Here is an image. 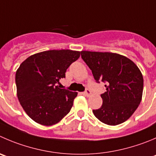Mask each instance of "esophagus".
<instances>
[{"label":"esophagus","mask_w":156,"mask_h":156,"mask_svg":"<svg viewBox=\"0 0 156 156\" xmlns=\"http://www.w3.org/2000/svg\"><path fill=\"white\" fill-rule=\"evenodd\" d=\"M83 94L86 96H90V95H91V92H90V90H89V89H87V90H85V92L83 93Z\"/></svg>","instance_id":"esophagus-1"}]
</instances>
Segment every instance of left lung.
Returning a JSON list of instances; mask_svg holds the SVG:
<instances>
[{"label": "left lung", "instance_id": "1", "mask_svg": "<svg viewBox=\"0 0 156 156\" xmlns=\"http://www.w3.org/2000/svg\"><path fill=\"white\" fill-rule=\"evenodd\" d=\"M81 57L94 79L106 83L101 94L103 105L93 110L102 122L116 126L126 121L142 100L143 77L138 66L127 57L109 52L81 51Z\"/></svg>", "mask_w": 156, "mask_h": 156}]
</instances>
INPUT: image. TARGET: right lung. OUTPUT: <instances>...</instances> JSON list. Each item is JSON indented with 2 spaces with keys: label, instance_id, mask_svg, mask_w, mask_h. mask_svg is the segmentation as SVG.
Listing matches in <instances>:
<instances>
[{
  "label": "right lung",
  "instance_id": "1",
  "mask_svg": "<svg viewBox=\"0 0 156 156\" xmlns=\"http://www.w3.org/2000/svg\"><path fill=\"white\" fill-rule=\"evenodd\" d=\"M80 56L70 50H47L27 58L16 72L17 95L26 113L37 123L52 126L70 111L76 92L57 86Z\"/></svg>",
  "mask_w": 156,
  "mask_h": 156
}]
</instances>
